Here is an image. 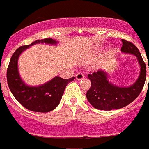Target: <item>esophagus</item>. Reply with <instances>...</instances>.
I'll return each mask as SVG.
<instances>
[{"label":"esophagus","mask_w":149,"mask_h":149,"mask_svg":"<svg viewBox=\"0 0 149 149\" xmlns=\"http://www.w3.org/2000/svg\"><path fill=\"white\" fill-rule=\"evenodd\" d=\"M84 77V74L82 73V72H78V73L76 74V79L77 81L79 80H82Z\"/></svg>","instance_id":"1"}]
</instances>
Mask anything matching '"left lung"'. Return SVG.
I'll return each mask as SVG.
<instances>
[{"label":"left lung","instance_id":"8db88e82","mask_svg":"<svg viewBox=\"0 0 149 149\" xmlns=\"http://www.w3.org/2000/svg\"><path fill=\"white\" fill-rule=\"evenodd\" d=\"M121 51L124 53L134 54L140 65V74L137 81L129 87H119L110 83L107 74L103 71L89 74L91 86L86 93V98L95 108L102 110L120 109L131 104L137 98L144 86L146 78V66L141 54L135 45L122 39ZM149 70V65H148Z\"/></svg>","mask_w":149,"mask_h":149}]
</instances>
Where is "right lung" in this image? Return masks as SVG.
I'll return each mask as SVG.
<instances>
[{
    "label": "right lung",
    "instance_id": "right-lung-1",
    "mask_svg": "<svg viewBox=\"0 0 149 149\" xmlns=\"http://www.w3.org/2000/svg\"><path fill=\"white\" fill-rule=\"evenodd\" d=\"M56 44L51 38L36 40L30 45L21 46L14 52L10 60L6 72L7 84L15 99L27 110L40 113L53 110L60 104L65 86L74 77L63 79L56 76L51 81L39 86H29L21 79L18 71V58L19 55L30 46L36 43Z\"/></svg>",
    "mask_w": 149,
    "mask_h": 149
}]
</instances>
